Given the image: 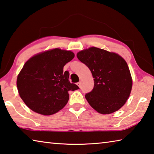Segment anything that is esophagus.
Wrapping results in <instances>:
<instances>
[{
	"instance_id": "esophagus-1",
	"label": "esophagus",
	"mask_w": 154,
	"mask_h": 154,
	"mask_svg": "<svg viewBox=\"0 0 154 154\" xmlns=\"http://www.w3.org/2000/svg\"><path fill=\"white\" fill-rule=\"evenodd\" d=\"M77 84V86H79V88H80V87H81V82H78Z\"/></svg>"
}]
</instances>
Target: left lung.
I'll return each mask as SVG.
<instances>
[{
  "instance_id": "1",
  "label": "left lung",
  "mask_w": 154,
  "mask_h": 154,
  "mask_svg": "<svg viewBox=\"0 0 154 154\" xmlns=\"http://www.w3.org/2000/svg\"><path fill=\"white\" fill-rule=\"evenodd\" d=\"M77 57L87 66L94 78L93 89L85 95L90 106L102 114L121 108L132 88V78L125 60L116 53L97 47L79 51Z\"/></svg>"
}]
</instances>
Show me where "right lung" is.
<instances>
[{
	"instance_id": "add662e5",
	"label": "right lung",
	"mask_w": 154,
	"mask_h": 154,
	"mask_svg": "<svg viewBox=\"0 0 154 154\" xmlns=\"http://www.w3.org/2000/svg\"><path fill=\"white\" fill-rule=\"evenodd\" d=\"M75 54L71 51L53 48L29 59L17 77L20 98L31 110L42 115L57 113L68 103L69 91L79 89L70 84L64 66Z\"/></svg>"
}]
</instances>
